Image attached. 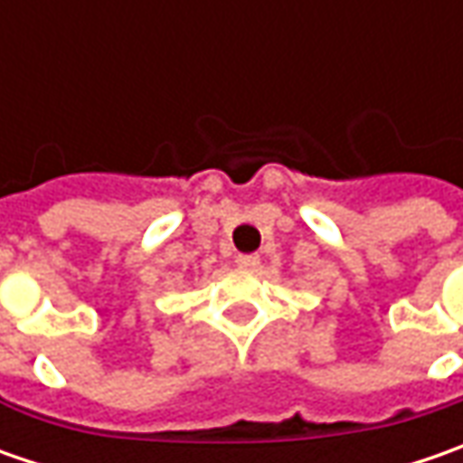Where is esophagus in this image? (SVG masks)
<instances>
[{
	"instance_id": "obj_1",
	"label": "esophagus",
	"mask_w": 463,
	"mask_h": 463,
	"mask_svg": "<svg viewBox=\"0 0 463 463\" xmlns=\"http://www.w3.org/2000/svg\"><path fill=\"white\" fill-rule=\"evenodd\" d=\"M237 265H240L241 270H255L260 265V255H240Z\"/></svg>"
}]
</instances>
